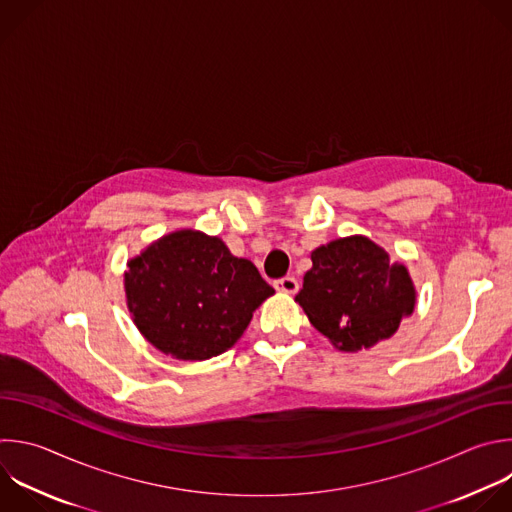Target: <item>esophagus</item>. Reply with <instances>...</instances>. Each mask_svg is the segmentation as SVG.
Here are the masks:
<instances>
[{
  "label": "esophagus",
  "mask_w": 512,
  "mask_h": 512,
  "mask_svg": "<svg viewBox=\"0 0 512 512\" xmlns=\"http://www.w3.org/2000/svg\"><path fill=\"white\" fill-rule=\"evenodd\" d=\"M275 289L281 291V293H289L291 295V293H297L299 283H297L295 277H283V279L275 281Z\"/></svg>",
  "instance_id": "esophagus-1"
}]
</instances>
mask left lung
Wrapping results in <instances>:
<instances>
[{
    "instance_id": "1",
    "label": "left lung",
    "mask_w": 512,
    "mask_h": 512,
    "mask_svg": "<svg viewBox=\"0 0 512 512\" xmlns=\"http://www.w3.org/2000/svg\"><path fill=\"white\" fill-rule=\"evenodd\" d=\"M311 269L295 301L339 352L370 350L390 339L414 313L418 293L404 263L364 235L311 251Z\"/></svg>"
}]
</instances>
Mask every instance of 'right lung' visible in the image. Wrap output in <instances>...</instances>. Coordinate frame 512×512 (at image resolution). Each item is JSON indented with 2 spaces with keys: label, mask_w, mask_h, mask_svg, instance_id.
<instances>
[{
  "label": "right lung",
  "mask_w": 512,
  "mask_h": 512,
  "mask_svg": "<svg viewBox=\"0 0 512 512\" xmlns=\"http://www.w3.org/2000/svg\"><path fill=\"white\" fill-rule=\"evenodd\" d=\"M126 305L158 352L203 362L237 344L253 311L275 293L249 259L223 239L179 229L128 259Z\"/></svg>",
  "instance_id": "add662e5"
}]
</instances>
